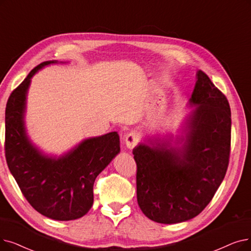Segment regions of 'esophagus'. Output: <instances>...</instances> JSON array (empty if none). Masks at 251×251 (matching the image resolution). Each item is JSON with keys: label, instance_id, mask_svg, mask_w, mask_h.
Returning a JSON list of instances; mask_svg holds the SVG:
<instances>
[{"label": "esophagus", "instance_id": "esophagus-1", "mask_svg": "<svg viewBox=\"0 0 251 251\" xmlns=\"http://www.w3.org/2000/svg\"><path fill=\"white\" fill-rule=\"evenodd\" d=\"M124 139H125L126 147L128 149H130V150L133 149L137 145V143H138V137H137L135 132H129V133H127L125 135Z\"/></svg>", "mask_w": 251, "mask_h": 251}]
</instances>
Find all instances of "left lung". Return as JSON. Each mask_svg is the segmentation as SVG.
<instances>
[{
	"instance_id": "obj_1",
	"label": "left lung",
	"mask_w": 251,
	"mask_h": 251,
	"mask_svg": "<svg viewBox=\"0 0 251 251\" xmlns=\"http://www.w3.org/2000/svg\"><path fill=\"white\" fill-rule=\"evenodd\" d=\"M196 108L183 135L171 141L150 139L132 151L136 194L141 211L160 224H177L197 216L212 200L225 178L231 151V108L225 94L204 72L190 99Z\"/></svg>"
}]
</instances>
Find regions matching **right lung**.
I'll return each instance as SVG.
<instances>
[{"instance_id": "add662e5", "label": "right lung", "mask_w": 251, "mask_h": 251, "mask_svg": "<svg viewBox=\"0 0 251 251\" xmlns=\"http://www.w3.org/2000/svg\"><path fill=\"white\" fill-rule=\"evenodd\" d=\"M42 62L15 88L5 112V156L10 172L27 202L41 214L55 221L77 220L93 204L97 176L120 152L117 132L83 140L60 157L47 156L29 140L25 126L30 79Z\"/></svg>"}]
</instances>
